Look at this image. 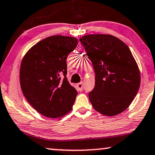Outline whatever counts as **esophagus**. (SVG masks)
<instances>
[{"label":"esophagus","instance_id":"obj_1","mask_svg":"<svg viewBox=\"0 0 155 155\" xmlns=\"http://www.w3.org/2000/svg\"><path fill=\"white\" fill-rule=\"evenodd\" d=\"M77 88L78 91H83V89H84V83H83V81L78 83V84H77Z\"/></svg>","mask_w":155,"mask_h":155}]
</instances>
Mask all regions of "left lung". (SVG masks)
<instances>
[{"label":"left lung","mask_w":155,"mask_h":155,"mask_svg":"<svg viewBox=\"0 0 155 155\" xmlns=\"http://www.w3.org/2000/svg\"><path fill=\"white\" fill-rule=\"evenodd\" d=\"M95 69V87L89 93L93 107L112 117L126 110L138 93L140 73L129 48L110 34L80 38Z\"/></svg>","instance_id":"8db88e82"}]
</instances>
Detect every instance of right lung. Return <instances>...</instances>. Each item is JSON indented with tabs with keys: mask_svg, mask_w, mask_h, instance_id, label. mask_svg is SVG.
Returning <instances> with one entry per match:
<instances>
[{
	"mask_svg": "<svg viewBox=\"0 0 155 155\" xmlns=\"http://www.w3.org/2000/svg\"><path fill=\"white\" fill-rule=\"evenodd\" d=\"M77 43L75 37L49 36L33 45L23 57L19 69L21 91L43 116L60 118L72 110L77 91L66 77V60ZM62 73L64 78L61 80Z\"/></svg>",
	"mask_w": 155,
	"mask_h": 155,
	"instance_id": "right-lung-1",
	"label": "right lung"
}]
</instances>
